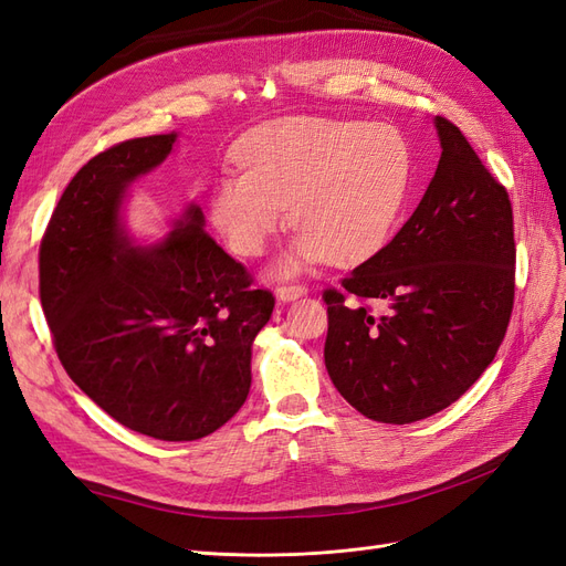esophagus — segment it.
<instances>
[{"label":"esophagus","instance_id":"esophagus-1","mask_svg":"<svg viewBox=\"0 0 566 566\" xmlns=\"http://www.w3.org/2000/svg\"><path fill=\"white\" fill-rule=\"evenodd\" d=\"M306 295V287L300 285V283H290V285H279L276 287V297L281 302H293L297 297H304Z\"/></svg>","mask_w":566,"mask_h":566}]
</instances>
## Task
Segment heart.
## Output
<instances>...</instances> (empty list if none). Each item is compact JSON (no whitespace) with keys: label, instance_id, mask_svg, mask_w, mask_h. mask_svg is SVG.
Returning <instances> with one entry per match:
<instances>
[{"label":"heart","instance_id":"obj_1","mask_svg":"<svg viewBox=\"0 0 566 566\" xmlns=\"http://www.w3.org/2000/svg\"><path fill=\"white\" fill-rule=\"evenodd\" d=\"M235 163L241 172L212 186V224L235 254L254 260L287 224L290 205L300 231L276 262V276H295L325 256L352 264L378 252L413 181L406 134L366 119H273L245 136Z\"/></svg>","mask_w":566,"mask_h":566}]
</instances>
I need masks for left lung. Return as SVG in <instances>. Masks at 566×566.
I'll list each match as a JSON object with an SVG mask.
<instances>
[{
  "label": "left lung",
  "instance_id": "obj_1",
  "mask_svg": "<svg viewBox=\"0 0 566 566\" xmlns=\"http://www.w3.org/2000/svg\"><path fill=\"white\" fill-rule=\"evenodd\" d=\"M434 127L441 158L416 212L323 293L333 385L358 413L389 424L458 401L493 361L515 300L507 191L453 123L437 115ZM366 301L386 312L375 317Z\"/></svg>",
  "mask_w": 566,
  "mask_h": 566
}]
</instances>
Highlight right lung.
Listing matches in <instances>:
<instances>
[{"instance_id": "add662e5", "label": "right lung", "mask_w": 566, "mask_h": 566, "mask_svg": "<svg viewBox=\"0 0 566 566\" xmlns=\"http://www.w3.org/2000/svg\"><path fill=\"white\" fill-rule=\"evenodd\" d=\"M175 142L117 144L65 186L40 245V300L65 373L96 406L139 434L193 441L245 403L273 295L205 233L196 202L156 245L129 233V188Z\"/></svg>"}]
</instances>
